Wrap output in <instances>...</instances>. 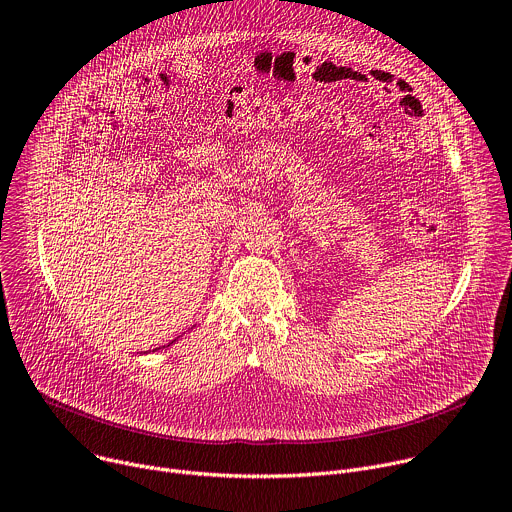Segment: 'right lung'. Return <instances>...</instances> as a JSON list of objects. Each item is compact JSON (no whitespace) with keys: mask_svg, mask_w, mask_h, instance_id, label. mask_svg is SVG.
<instances>
[{"mask_svg":"<svg viewBox=\"0 0 512 512\" xmlns=\"http://www.w3.org/2000/svg\"><path fill=\"white\" fill-rule=\"evenodd\" d=\"M175 341H177V339H175ZM175 341H171V343H169V345H173V343H175ZM169 345H167V347H169Z\"/></svg>","mask_w":512,"mask_h":512,"instance_id":"obj_1","label":"right lung"}]
</instances>
